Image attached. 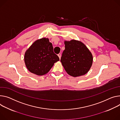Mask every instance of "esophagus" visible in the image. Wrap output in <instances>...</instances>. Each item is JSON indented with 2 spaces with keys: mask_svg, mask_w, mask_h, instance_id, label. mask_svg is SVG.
I'll use <instances>...</instances> for the list:
<instances>
[{
  "mask_svg": "<svg viewBox=\"0 0 120 120\" xmlns=\"http://www.w3.org/2000/svg\"><path fill=\"white\" fill-rule=\"evenodd\" d=\"M58 57H59L60 59V58H61V54L60 53H58Z\"/></svg>",
  "mask_w": 120,
  "mask_h": 120,
  "instance_id": "34e87169",
  "label": "esophagus"
}]
</instances>
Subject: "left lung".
Instances as JSON below:
<instances>
[{
    "instance_id": "1",
    "label": "left lung",
    "mask_w": 120,
    "mask_h": 120,
    "mask_svg": "<svg viewBox=\"0 0 120 120\" xmlns=\"http://www.w3.org/2000/svg\"><path fill=\"white\" fill-rule=\"evenodd\" d=\"M65 49L62 53L61 62L65 70L72 77L86 74L90 69L93 62L91 53L80 41H65Z\"/></svg>"
}]
</instances>
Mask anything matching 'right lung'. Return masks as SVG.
Returning <instances> with one entry per match:
<instances>
[{"label": "right lung", "instance_id": "add662e5", "mask_svg": "<svg viewBox=\"0 0 120 120\" xmlns=\"http://www.w3.org/2000/svg\"><path fill=\"white\" fill-rule=\"evenodd\" d=\"M53 50L52 43L48 38L36 41L25 53L24 61L27 69L38 75L47 73L54 64L59 60Z\"/></svg>", "mask_w": 120, "mask_h": 120}]
</instances>
